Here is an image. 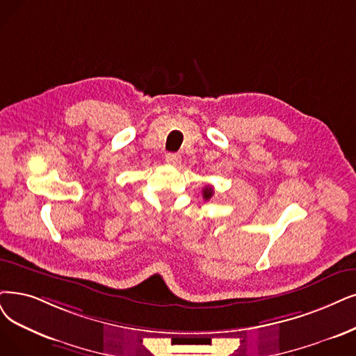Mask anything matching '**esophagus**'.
Instances as JSON below:
<instances>
[{
    "label": "esophagus",
    "mask_w": 356,
    "mask_h": 356,
    "mask_svg": "<svg viewBox=\"0 0 356 356\" xmlns=\"http://www.w3.org/2000/svg\"><path fill=\"white\" fill-rule=\"evenodd\" d=\"M165 161L169 165H178V163H181V156L178 153H168L165 156Z\"/></svg>",
    "instance_id": "34e87169"
}]
</instances>
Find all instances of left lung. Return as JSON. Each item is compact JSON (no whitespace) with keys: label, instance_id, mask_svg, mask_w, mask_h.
Here are the masks:
<instances>
[{"label":"left lung","instance_id":"8db88e82","mask_svg":"<svg viewBox=\"0 0 356 356\" xmlns=\"http://www.w3.org/2000/svg\"><path fill=\"white\" fill-rule=\"evenodd\" d=\"M213 194H215V190H213L211 186L204 187V190H203V198H204V200H210V197H211Z\"/></svg>","mask_w":356,"mask_h":356}]
</instances>
